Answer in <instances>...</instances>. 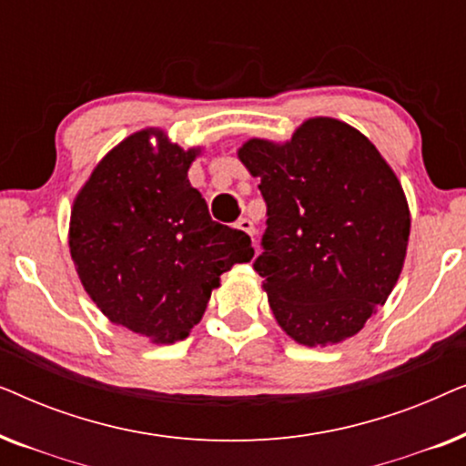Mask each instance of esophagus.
Segmentation results:
<instances>
[{"mask_svg": "<svg viewBox=\"0 0 466 466\" xmlns=\"http://www.w3.org/2000/svg\"><path fill=\"white\" fill-rule=\"evenodd\" d=\"M235 227H238L239 231L250 235V238H254V231H257V228H254V222L250 218H239L238 222H235Z\"/></svg>", "mask_w": 466, "mask_h": 466, "instance_id": "34e87169", "label": "esophagus"}]
</instances>
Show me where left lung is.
<instances>
[{
  "mask_svg": "<svg viewBox=\"0 0 466 466\" xmlns=\"http://www.w3.org/2000/svg\"><path fill=\"white\" fill-rule=\"evenodd\" d=\"M239 161L267 203L254 271L279 327L309 348L359 333L403 269L410 208L394 171L335 118H309L282 146L250 139Z\"/></svg>",
  "mask_w": 466,
  "mask_h": 466,
  "instance_id": "obj_1",
  "label": "left lung"
}]
</instances>
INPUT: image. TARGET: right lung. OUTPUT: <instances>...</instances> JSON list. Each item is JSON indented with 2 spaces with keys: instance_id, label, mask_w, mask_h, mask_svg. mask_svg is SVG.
I'll return each instance as SVG.
<instances>
[{
  "instance_id": "obj_1",
  "label": "right lung",
  "mask_w": 466,
  "mask_h": 466,
  "mask_svg": "<svg viewBox=\"0 0 466 466\" xmlns=\"http://www.w3.org/2000/svg\"><path fill=\"white\" fill-rule=\"evenodd\" d=\"M195 155L161 131L133 133L95 167L69 222V252L88 297L114 324L155 343L188 337L220 273L254 257L250 238L212 220L190 187Z\"/></svg>"
}]
</instances>
